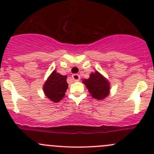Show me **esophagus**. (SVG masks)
<instances>
[{
	"instance_id": "esophagus-1",
	"label": "esophagus",
	"mask_w": 154,
	"mask_h": 154,
	"mask_svg": "<svg viewBox=\"0 0 154 154\" xmlns=\"http://www.w3.org/2000/svg\"><path fill=\"white\" fill-rule=\"evenodd\" d=\"M71 77H72L73 80H74V81H75V82L79 81V80H80V75H79V74H73V75L71 76Z\"/></svg>"
}]
</instances>
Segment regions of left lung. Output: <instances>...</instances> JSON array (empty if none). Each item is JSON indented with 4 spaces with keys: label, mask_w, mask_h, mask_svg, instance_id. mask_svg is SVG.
<instances>
[{
    "label": "left lung",
    "mask_w": 154,
    "mask_h": 154,
    "mask_svg": "<svg viewBox=\"0 0 154 154\" xmlns=\"http://www.w3.org/2000/svg\"><path fill=\"white\" fill-rule=\"evenodd\" d=\"M82 80V83L85 84L88 92L94 98L103 100L109 94V82L97 71L91 73L88 79H83Z\"/></svg>",
    "instance_id": "1"
}]
</instances>
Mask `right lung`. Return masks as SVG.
<instances>
[{"label": "right lung", "instance_id": "obj_1", "mask_svg": "<svg viewBox=\"0 0 154 154\" xmlns=\"http://www.w3.org/2000/svg\"><path fill=\"white\" fill-rule=\"evenodd\" d=\"M67 76L62 75L54 70L43 85L45 95L51 101L58 103L66 95L68 85L66 81Z\"/></svg>", "mask_w": 154, "mask_h": 154}]
</instances>
